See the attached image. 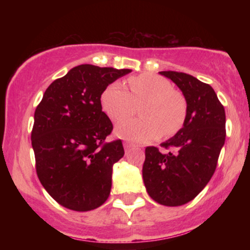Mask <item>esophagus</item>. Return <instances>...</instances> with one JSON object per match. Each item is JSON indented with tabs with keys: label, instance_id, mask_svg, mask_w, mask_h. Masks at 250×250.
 <instances>
[{
	"label": "esophagus",
	"instance_id": "esophagus-1",
	"mask_svg": "<svg viewBox=\"0 0 250 250\" xmlns=\"http://www.w3.org/2000/svg\"><path fill=\"white\" fill-rule=\"evenodd\" d=\"M133 143H130V142H125L123 143V147H125V149H129V148H131L133 147Z\"/></svg>",
	"mask_w": 250,
	"mask_h": 250
}]
</instances>
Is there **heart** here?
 I'll list each match as a JSON object with an SVG mask.
<instances>
[{"label":"heart","mask_w":250,"mask_h":250,"mask_svg":"<svg viewBox=\"0 0 250 250\" xmlns=\"http://www.w3.org/2000/svg\"><path fill=\"white\" fill-rule=\"evenodd\" d=\"M128 89L113 82L101 94V107L113 121H120L141 105V119H127L117 123L115 134L121 139L148 142L163 134H175L187 117V101L168 80L153 74H141L128 80Z\"/></svg>","instance_id":"obj_1"}]
</instances>
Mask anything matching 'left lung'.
Instances as JSON below:
<instances>
[{
    "label": "left lung",
    "mask_w": 250,
    "mask_h": 250,
    "mask_svg": "<svg viewBox=\"0 0 250 250\" xmlns=\"http://www.w3.org/2000/svg\"><path fill=\"white\" fill-rule=\"evenodd\" d=\"M182 91L187 117L175 136L159 148H146L142 176L149 196L168 207L191 201L207 186L216 169L226 140L225 108L214 89L196 77L179 71H160Z\"/></svg>",
    "instance_id": "left-lung-1"
}]
</instances>
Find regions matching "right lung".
<instances>
[{
  "label": "right lung",
  "instance_id": "obj_1",
  "mask_svg": "<svg viewBox=\"0 0 250 250\" xmlns=\"http://www.w3.org/2000/svg\"><path fill=\"white\" fill-rule=\"evenodd\" d=\"M130 71L77 65L51 83L37 105L31 131L36 173L63 207L93 210L110 194L113 166L125 149L121 140L104 142L113 123L100 99L105 87Z\"/></svg>",
  "mask_w": 250,
  "mask_h": 250
}]
</instances>
